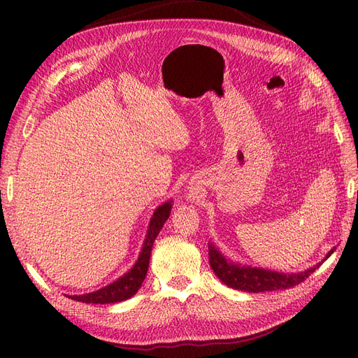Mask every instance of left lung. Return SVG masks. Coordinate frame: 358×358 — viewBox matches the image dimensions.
Segmentation results:
<instances>
[{"instance_id":"8db88e82","label":"left lung","mask_w":358,"mask_h":358,"mask_svg":"<svg viewBox=\"0 0 358 358\" xmlns=\"http://www.w3.org/2000/svg\"><path fill=\"white\" fill-rule=\"evenodd\" d=\"M358 196V191H357ZM336 248L330 249L327 255L324 257L322 262L333 254ZM209 263L213 268L215 275L218 276L220 280L233 289H241L246 292H263V291H275V289H287L291 287H296L303 282L310 273L315 272L321 263L309 267L305 272L297 273H284V272H275L270 268L262 267H252L248 264L236 263L229 257H225L220 248L213 242H209Z\"/></svg>"}]
</instances>
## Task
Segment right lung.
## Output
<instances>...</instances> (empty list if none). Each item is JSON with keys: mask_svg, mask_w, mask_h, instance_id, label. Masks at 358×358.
<instances>
[{"mask_svg": "<svg viewBox=\"0 0 358 358\" xmlns=\"http://www.w3.org/2000/svg\"><path fill=\"white\" fill-rule=\"evenodd\" d=\"M171 203L173 200H167L166 203H162L155 209L152 218H150L148 225V231L145 236L142 251H140L134 266L129 268L127 273H124L121 278L113 280L112 284L106 285L100 289L86 292V294H80V296H67V297L82 303H94V305H107V303H117V301H124L129 297H133L138 291V288L142 287L143 280L146 278L154 242L162 227H164L166 221L169 220L170 212H171Z\"/></svg>", "mask_w": 358, "mask_h": 358, "instance_id": "right-lung-1", "label": "right lung"}]
</instances>
